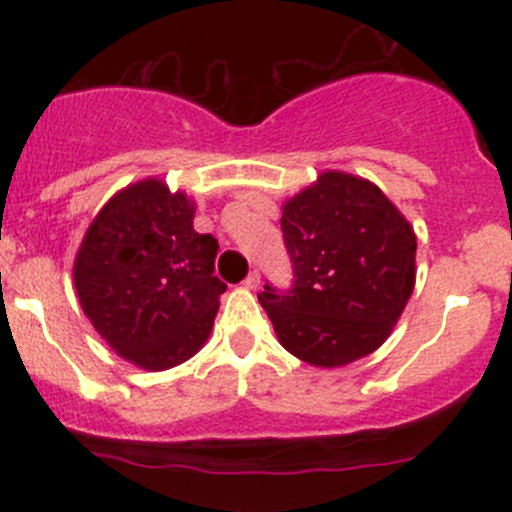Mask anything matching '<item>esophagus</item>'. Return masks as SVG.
<instances>
[{"label":"esophagus","instance_id":"obj_1","mask_svg":"<svg viewBox=\"0 0 512 512\" xmlns=\"http://www.w3.org/2000/svg\"><path fill=\"white\" fill-rule=\"evenodd\" d=\"M243 286H245V289H250V291H257V289H260V274H257V272H250V274H248V279L243 281Z\"/></svg>","mask_w":512,"mask_h":512}]
</instances>
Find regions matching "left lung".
Listing matches in <instances>:
<instances>
[{"label": "left lung", "instance_id": "8db88e82", "mask_svg": "<svg viewBox=\"0 0 512 512\" xmlns=\"http://www.w3.org/2000/svg\"><path fill=\"white\" fill-rule=\"evenodd\" d=\"M296 284L264 286L262 308L289 354L342 368L387 342L416 284V233L375 182L322 170L281 207Z\"/></svg>", "mask_w": 512, "mask_h": 512}]
</instances>
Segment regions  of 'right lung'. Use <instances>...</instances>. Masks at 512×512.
<instances>
[{
	"label": "right lung",
	"instance_id": "1",
	"mask_svg": "<svg viewBox=\"0 0 512 512\" xmlns=\"http://www.w3.org/2000/svg\"><path fill=\"white\" fill-rule=\"evenodd\" d=\"M195 199L161 178L117 190L86 228L74 289L93 330L132 366L158 373L207 344L226 284L219 243L195 231Z\"/></svg>",
	"mask_w": 512,
	"mask_h": 512
}]
</instances>
